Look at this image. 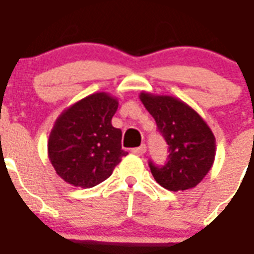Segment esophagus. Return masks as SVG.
I'll return each instance as SVG.
<instances>
[{"mask_svg":"<svg viewBox=\"0 0 254 254\" xmlns=\"http://www.w3.org/2000/svg\"><path fill=\"white\" fill-rule=\"evenodd\" d=\"M145 151H147V147H145V144H141L140 147H137V148H133L132 152L134 155H138V156H143L144 154H145Z\"/></svg>","mask_w":254,"mask_h":254,"instance_id":"1","label":"esophagus"}]
</instances>
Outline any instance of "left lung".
<instances>
[{"label":"left lung","instance_id":"8db88e82","mask_svg":"<svg viewBox=\"0 0 254 254\" xmlns=\"http://www.w3.org/2000/svg\"><path fill=\"white\" fill-rule=\"evenodd\" d=\"M140 100L155 118L170 152L165 166L149 162L155 181L171 191L198 185L215 160L216 144L211 127L197 111L178 98L141 92Z\"/></svg>","mask_w":254,"mask_h":254}]
</instances>
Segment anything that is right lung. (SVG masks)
<instances>
[{
	"instance_id": "right-lung-1",
	"label": "right lung",
	"mask_w": 254,
	"mask_h": 254,
	"mask_svg": "<svg viewBox=\"0 0 254 254\" xmlns=\"http://www.w3.org/2000/svg\"><path fill=\"white\" fill-rule=\"evenodd\" d=\"M118 100L106 92L88 95L61 113L47 154L54 170L73 187L92 188L111 176L122 156L121 129L111 125Z\"/></svg>"
}]
</instances>
